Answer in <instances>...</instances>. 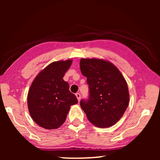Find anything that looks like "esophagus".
Masks as SVG:
<instances>
[{
    "mask_svg": "<svg viewBox=\"0 0 160 160\" xmlns=\"http://www.w3.org/2000/svg\"><path fill=\"white\" fill-rule=\"evenodd\" d=\"M75 96H76L77 99H78V102H80V98H81V95H80V93H76V94H75Z\"/></svg>",
    "mask_w": 160,
    "mask_h": 160,
    "instance_id": "esophagus-1",
    "label": "esophagus"
}]
</instances>
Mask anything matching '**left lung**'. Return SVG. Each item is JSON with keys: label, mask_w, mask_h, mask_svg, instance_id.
<instances>
[{"label": "left lung", "mask_w": 160, "mask_h": 160, "mask_svg": "<svg viewBox=\"0 0 160 160\" xmlns=\"http://www.w3.org/2000/svg\"><path fill=\"white\" fill-rule=\"evenodd\" d=\"M80 67L89 85V99L80 101L89 121L102 128L114 125L128 105L125 78L114 65L104 59L81 58Z\"/></svg>", "instance_id": "left-lung-1"}]
</instances>
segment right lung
I'll list each match as a JSON object with an SVG mask.
<instances>
[{
  "mask_svg": "<svg viewBox=\"0 0 160 160\" xmlns=\"http://www.w3.org/2000/svg\"><path fill=\"white\" fill-rule=\"evenodd\" d=\"M71 59L50 63L32 82L28 94L29 112L34 121L45 129L58 128L66 121L71 105L78 102L63 78Z\"/></svg>",
  "mask_w": 160,
  "mask_h": 160,
  "instance_id": "obj_1",
  "label": "right lung"
}]
</instances>
